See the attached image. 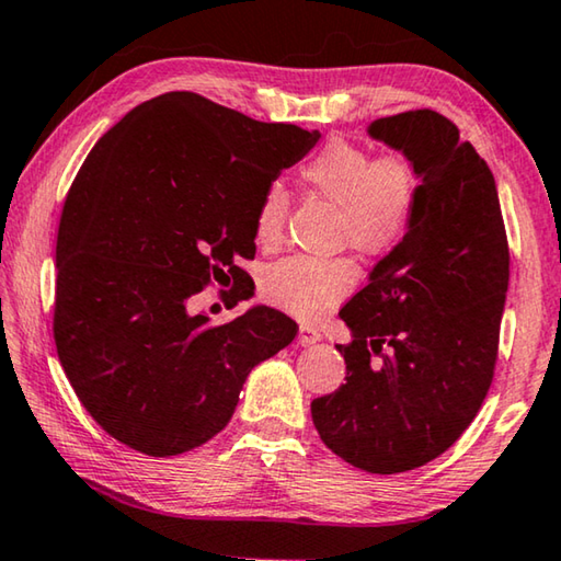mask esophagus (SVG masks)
I'll return each instance as SVG.
<instances>
[{
	"label": "esophagus",
	"instance_id": "1",
	"mask_svg": "<svg viewBox=\"0 0 561 561\" xmlns=\"http://www.w3.org/2000/svg\"><path fill=\"white\" fill-rule=\"evenodd\" d=\"M319 339H321V331L319 329L309 327V324H301L299 327V336H297V344L299 346H311V344H317Z\"/></svg>",
	"mask_w": 561,
	"mask_h": 561
}]
</instances>
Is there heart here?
<instances>
[{
    "instance_id": "obj_1",
    "label": "heart",
    "mask_w": 561,
    "mask_h": 561,
    "mask_svg": "<svg viewBox=\"0 0 561 561\" xmlns=\"http://www.w3.org/2000/svg\"><path fill=\"white\" fill-rule=\"evenodd\" d=\"M311 193L339 207L336 240L368 257H386L411 234L423 197V175L403 150L374 156L364 146L334 138L301 165ZM289 215V193L270 183L254 210V240L272 247L282 240ZM358 267L348 257L291 254L262 274V294L274 307L301 319H317L348 297Z\"/></svg>"
}]
</instances>
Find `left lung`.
Segmentation results:
<instances>
[{
  "instance_id": "8db88e82",
  "label": "left lung",
  "mask_w": 561,
  "mask_h": 561,
  "mask_svg": "<svg viewBox=\"0 0 561 561\" xmlns=\"http://www.w3.org/2000/svg\"><path fill=\"white\" fill-rule=\"evenodd\" d=\"M411 156L423 197L408 240L376 264L339 317L346 383L311 401L331 453L376 474L431 462L478 415L495 376L510 247L495 178L431 108L368 128Z\"/></svg>"
}]
</instances>
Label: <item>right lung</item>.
<instances>
[{"label": "right lung", "instance_id": "1", "mask_svg": "<svg viewBox=\"0 0 561 561\" xmlns=\"http://www.w3.org/2000/svg\"><path fill=\"white\" fill-rule=\"evenodd\" d=\"M319 133L262 123L193 91L128 111L66 195L56 237V354L111 438L170 458L215 438L247 374L289 346L297 324L254 307L227 324L195 314L213 282L250 299L254 210Z\"/></svg>", "mask_w": 561, "mask_h": 561}]
</instances>
